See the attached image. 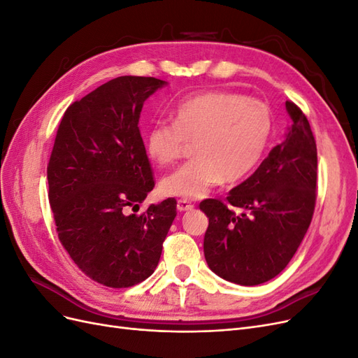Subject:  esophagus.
<instances>
[{"label": "esophagus", "mask_w": 358, "mask_h": 358, "mask_svg": "<svg viewBox=\"0 0 358 358\" xmlns=\"http://www.w3.org/2000/svg\"><path fill=\"white\" fill-rule=\"evenodd\" d=\"M194 209V204L189 203L188 200H179L178 201V210L179 212H188Z\"/></svg>", "instance_id": "obj_1"}]
</instances>
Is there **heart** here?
<instances>
[{
	"label": "heart",
	"mask_w": 358,
	"mask_h": 358,
	"mask_svg": "<svg viewBox=\"0 0 358 358\" xmlns=\"http://www.w3.org/2000/svg\"><path fill=\"white\" fill-rule=\"evenodd\" d=\"M171 122H157L145 136L146 152L155 164L175 162L187 142L196 159L159 182L169 197L196 200L222 180L237 182L258 167L273 133L268 106L227 91H209L182 100Z\"/></svg>",
	"instance_id": "heart-1"
}]
</instances>
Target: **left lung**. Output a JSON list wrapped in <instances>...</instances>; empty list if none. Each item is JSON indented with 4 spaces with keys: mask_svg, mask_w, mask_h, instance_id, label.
Returning a JSON list of instances; mask_svg holds the SVG:
<instances>
[{
    "mask_svg": "<svg viewBox=\"0 0 358 358\" xmlns=\"http://www.w3.org/2000/svg\"><path fill=\"white\" fill-rule=\"evenodd\" d=\"M291 125L259 167L234 187L227 203L208 199L204 258L220 278L245 287L267 282L294 257L312 221L317 200V143L309 121L287 101ZM227 203L241 207L236 215Z\"/></svg>",
    "mask_w": 358,
    "mask_h": 358,
    "instance_id": "8db88e82",
    "label": "left lung"
}]
</instances>
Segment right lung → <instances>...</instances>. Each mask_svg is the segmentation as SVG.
<instances>
[{
  "label": "right lung",
  "instance_id": "obj_1",
  "mask_svg": "<svg viewBox=\"0 0 358 358\" xmlns=\"http://www.w3.org/2000/svg\"><path fill=\"white\" fill-rule=\"evenodd\" d=\"M167 82L121 76L74 101L64 113L48 166L58 237L95 282L127 288L158 266L176 218V200L138 210L154 178L138 129L143 103Z\"/></svg>",
  "mask_w": 358,
  "mask_h": 358
}]
</instances>
